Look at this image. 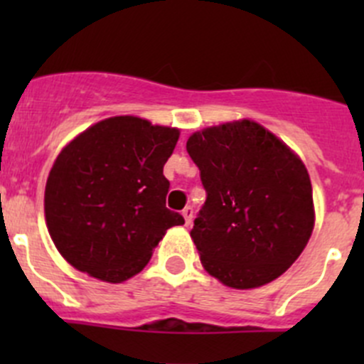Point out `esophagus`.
<instances>
[{"label":"esophagus","mask_w":364,"mask_h":364,"mask_svg":"<svg viewBox=\"0 0 364 364\" xmlns=\"http://www.w3.org/2000/svg\"><path fill=\"white\" fill-rule=\"evenodd\" d=\"M183 216H185V222L186 225H190L193 220V208H190V205H186L185 209H183Z\"/></svg>","instance_id":"esophagus-1"}]
</instances>
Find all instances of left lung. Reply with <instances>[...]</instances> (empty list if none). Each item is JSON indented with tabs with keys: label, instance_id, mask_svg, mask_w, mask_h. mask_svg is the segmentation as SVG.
I'll list each match as a JSON object with an SVG mask.
<instances>
[{
	"label": "left lung",
	"instance_id": "obj_1",
	"mask_svg": "<svg viewBox=\"0 0 364 364\" xmlns=\"http://www.w3.org/2000/svg\"><path fill=\"white\" fill-rule=\"evenodd\" d=\"M186 151L208 196L190 232L204 269L232 289H255L284 274L315 222L299 156L250 119L196 132Z\"/></svg>",
	"mask_w": 364,
	"mask_h": 364
}]
</instances>
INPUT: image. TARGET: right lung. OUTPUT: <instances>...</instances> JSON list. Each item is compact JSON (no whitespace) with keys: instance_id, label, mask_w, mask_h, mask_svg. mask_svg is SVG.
<instances>
[{"instance_id":"right-lung-1","label":"right lung","mask_w":364,"mask_h":364,"mask_svg":"<svg viewBox=\"0 0 364 364\" xmlns=\"http://www.w3.org/2000/svg\"><path fill=\"white\" fill-rule=\"evenodd\" d=\"M178 139V128L114 116L65 146L43 205L50 237L75 269L121 284L144 269L167 229L185 223L165 208L164 165Z\"/></svg>"}]
</instances>
